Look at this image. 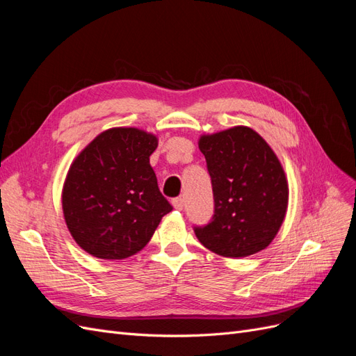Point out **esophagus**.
<instances>
[{"mask_svg": "<svg viewBox=\"0 0 356 356\" xmlns=\"http://www.w3.org/2000/svg\"><path fill=\"white\" fill-rule=\"evenodd\" d=\"M172 204H174L175 209L182 211V208H184V199H182V197H177V199L172 200Z\"/></svg>", "mask_w": 356, "mask_h": 356, "instance_id": "obj_1", "label": "esophagus"}]
</instances>
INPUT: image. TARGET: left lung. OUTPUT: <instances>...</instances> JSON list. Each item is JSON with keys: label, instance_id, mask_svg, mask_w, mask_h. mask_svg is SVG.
<instances>
[{"label": "left lung", "instance_id": "left-lung-1", "mask_svg": "<svg viewBox=\"0 0 356 356\" xmlns=\"http://www.w3.org/2000/svg\"><path fill=\"white\" fill-rule=\"evenodd\" d=\"M213 191V217L195 227L209 251L248 257L270 245L288 208V181L277 156L251 127L234 126L202 135Z\"/></svg>", "mask_w": 356, "mask_h": 356}]
</instances>
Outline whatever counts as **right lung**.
<instances>
[{
  "label": "right lung",
  "instance_id": "obj_1",
  "mask_svg": "<svg viewBox=\"0 0 356 356\" xmlns=\"http://www.w3.org/2000/svg\"><path fill=\"white\" fill-rule=\"evenodd\" d=\"M159 139L136 127L99 134L74 159L62 188L67 227L77 245L102 260H123L153 238L172 211L149 156Z\"/></svg>",
  "mask_w": 356,
  "mask_h": 356
}]
</instances>
